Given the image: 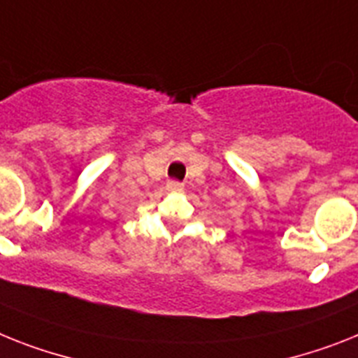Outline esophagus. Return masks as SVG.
<instances>
[{"label":"esophagus","instance_id":"1","mask_svg":"<svg viewBox=\"0 0 358 358\" xmlns=\"http://www.w3.org/2000/svg\"><path fill=\"white\" fill-rule=\"evenodd\" d=\"M182 189H184V184H180V182H176V180H173V182L167 184V191H171V193H178V191H182Z\"/></svg>","mask_w":358,"mask_h":358}]
</instances>
